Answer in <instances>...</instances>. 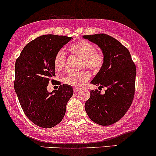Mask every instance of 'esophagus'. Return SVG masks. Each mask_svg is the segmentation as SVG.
<instances>
[{"mask_svg": "<svg viewBox=\"0 0 156 156\" xmlns=\"http://www.w3.org/2000/svg\"><path fill=\"white\" fill-rule=\"evenodd\" d=\"M80 90V89H73V91H74V92H78Z\"/></svg>", "mask_w": 156, "mask_h": 156, "instance_id": "34e87169", "label": "esophagus"}]
</instances>
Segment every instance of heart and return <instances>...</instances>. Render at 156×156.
<instances>
[{
	"label": "heart",
	"mask_w": 156,
	"mask_h": 156,
	"mask_svg": "<svg viewBox=\"0 0 156 156\" xmlns=\"http://www.w3.org/2000/svg\"><path fill=\"white\" fill-rule=\"evenodd\" d=\"M70 53L77 55L82 58L80 67H87L90 70L97 72L101 69L104 63V55L98 52L96 47L92 43L87 41H79L73 43L69 47ZM54 67L56 71L59 72L65 68L66 65V57L65 52L58 50L56 52L53 60ZM90 75L86 70L79 72H70L63 78V82L68 86L79 87L83 86L89 80Z\"/></svg>",
	"instance_id": "1"
}]
</instances>
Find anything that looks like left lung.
Masks as SVG:
<instances>
[{"mask_svg":"<svg viewBox=\"0 0 156 156\" xmlns=\"http://www.w3.org/2000/svg\"><path fill=\"white\" fill-rule=\"evenodd\" d=\"M83 37L101 49L104 63L91 80V84L106 88L101 94L98 89L90 91L85 110L94 122L110 126L124 116L132 104L135 92L136 66L129 51L116 39L105 34L84 35Z\"/></svg>","mask_w":156,"mask_h":156,"instance_id":"1","label":"left lung"}]
</instances>
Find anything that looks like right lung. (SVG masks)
Instances as JSON below:
<instances>
[{"mask_svg": "<svg viewBox=\"0 0 156 156\" xmlns=\"http://www.w3.org/2000/svg\"><path fill=\"white\" fill-rule=\"evenodd\" d=\"M71 39L54 34L38 37L24 47L16 61L14 89L19 101L25 115L41 128H52L62 121L73 94L71 86L52 79L55 55ZM50 81L59 88L49 93L46 87Z\"/></svg>", "mask_w": 156, "mask_h": 156, "instance_id": "1", "label": "right lung"}]
</instances>
